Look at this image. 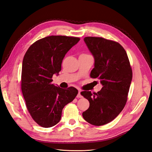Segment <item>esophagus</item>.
I'll list each match as a JSON object with an SVG mask.
<instances>
[{
	"label": "esophagus",
	"mask_w": 152,
	"mask_h": 152,
	"mask_svg": "<svg viewBox=\"0 0 152 152\" xmlns=\"http://www.w3.org/2000/svg\"><path fill=\"white\" fill-rule=\"evenodd\" d=\"M81 91L79 90V93H78V94L77 95V98H82V96L81 95Z\"/></svg>",
	"instance_id": "34e87169"
}]
</instances>
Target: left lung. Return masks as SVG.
<instances>
[{"label":"left lung","instance_id":"1","mask_svg":"<svg viewBox=\"0 0 152 152\" xmlns=\"http://www.w3.org/2000/svg\"><path fill=\"white\" fill-rule=\"evenodd\" d=\"M84 42L94 59L90 76L98 78L103 87L97 93L82 91L89 107L82 113L84 120L99 126L115 118L124 108L131 86L132 72L126 51L115 41L87 37Z\"/></svg>","mask_w":152,"mask_h":152}]
</instances>
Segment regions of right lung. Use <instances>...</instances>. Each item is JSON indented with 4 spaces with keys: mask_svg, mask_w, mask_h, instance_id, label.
<instances>
[{
    "mask_svg": "<svg viewBox=\"0 0 152 152\" xmlns=\"http://www.w3.org/2000/svg\"><path fill=\"white\" fill-rule=\"evenodd\" d=\"M80 40L61 35L46 37L28 48L23 59L21 91L26 108L39 126L50 127L60 121L65 106L78 94L73 87L63 89L52 83L61 70L65 54Z\"/></svg>",
    "mask_w": 152,
    "mask_h": 152,
    "instance_id": "obj_1",
    "label": "right lung"
}]
</instances>
